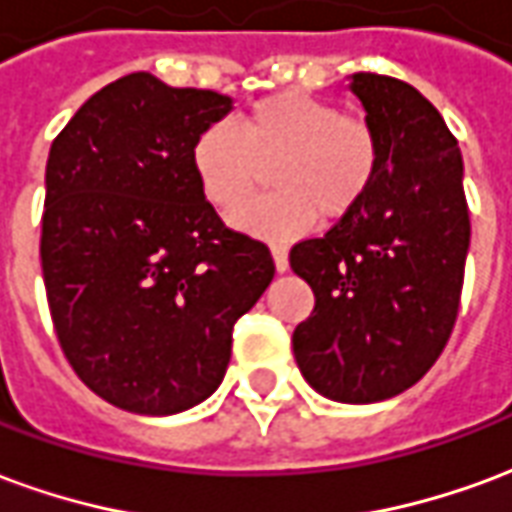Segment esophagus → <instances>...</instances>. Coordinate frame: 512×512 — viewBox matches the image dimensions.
<instances>
[{"label":"esophagus","mask_w":512,"mask_h":512,"mask_svg":"<svg viewBox=\"0 0 512 512\" xmlns=\"http://www.w3.org/2000/svg\"><path fill=\"white\" fill-rule=\"evenodd\" d=\"M271 255H274V266H277L279 274H285V271H288V252H285V249H279V246H274V249H271Z\"/></svg>","instance_id":"1"}]
</instances>
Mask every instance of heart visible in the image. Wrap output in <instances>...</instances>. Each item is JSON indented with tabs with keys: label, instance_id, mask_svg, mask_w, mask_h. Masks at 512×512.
Masks as SVG:
<instances>
[{
	"label": "heart",
	"instance_id": "b5f03b06",
	"mask_svg": "<svg viewBox=\"0 0 512 512\" xmlns=\"http://www.w3.org/2000/svg\"><path fill=\"white\" fill-rule=\"evenodd\" d=\"M378 139L359 117L307 93L260 98L238 123H213L194 139L191 169L202 197L238 213L255 197L260 169L274 164L277 189L235 222L263 238H290L312 219L334 222L354 211L378 172Z\"/></svg>",
	"mask_w": 512,
	"mask_h": 512
}]
</instances>
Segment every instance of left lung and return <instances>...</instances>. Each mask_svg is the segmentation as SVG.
I'll return each instance as SVG.
<instances>
[{"instance_id":"8db88e82","label":"left lung","mask_w":512,"mask_h":512,"mask_svg":"<svg viewBox=\"0 0 512 512\" xmlns=\"http://www.w3.org/2000/svg\"><path fill=\"white\" fill-rule=\"evenodd\" d=\"M348 90L381 158L354 211L290 249V268L315 293L293 354L323 397L378 403L417 384L450 340L472 227L458 139L439 109L378 73H354Z\"/></svg>"}]
</instances>
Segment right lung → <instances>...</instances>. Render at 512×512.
<instances>
[{"label": "right lung", "mask_w": 512, "mask_h": 512, "mask_svg": "<svg viewBox=\"0 0 512 512\" xmlns=\"http://www.w3.org/2000/svg\"><path fill=\"white\" fill-rule=\"evenodd\" d=\"M233 98L131 73L51 142L40 263L57 337L106 403L147 417L222 384L235 321L274 279L266 244L202 197L194 139Z\"/></svg>", "instance_id": "1"}]
</instances>
